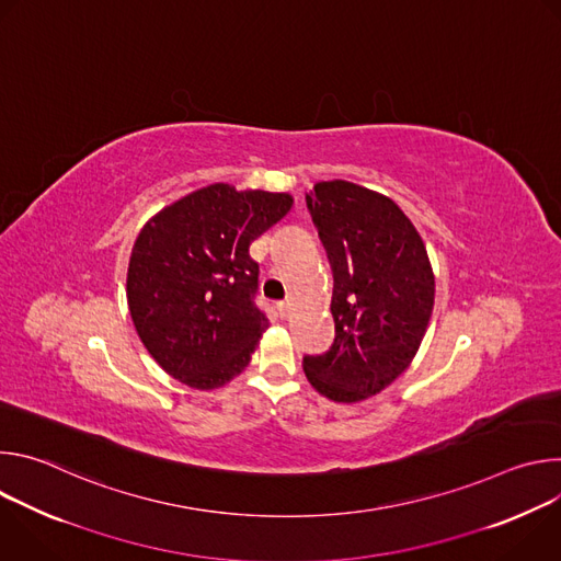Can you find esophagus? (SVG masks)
I'll list each match as a JSON object with an SVG mask.
<instances>
[{
  "label": "esophagus",
  "instance_id": "1",
  "mask_svg": "<svg viewBox=\"0 0 561 561\" xmlns=\"http://www.w3.org/2000/svg\"><path fill=\"white\" fill-rule=\"evenodd\" d=\"M277 310H279L282 317H288V314L293 312V304H290V301H279V304H277Z\"/></svg>",
  "mask_w": 561,
  "mask_h": 561
}]
</instances>
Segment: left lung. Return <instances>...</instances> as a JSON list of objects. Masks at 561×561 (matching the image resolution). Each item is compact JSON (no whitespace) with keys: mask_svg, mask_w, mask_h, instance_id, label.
Masks as SVG:
<instances>
[{"mask_svg":"<svg viewBox=\"0 0 561 561\" xmlns=\"http://www.w3.org/2000/svg\"><path fill=\"white\" fill-rule=\"evenodd\" d=\"M312 188L306 206L335 279V342L301 366L319 394L357 404L411 366L431 322L435 275L422 234L390 197L346 180Z\"/></svg>","mask_w":561,"mask_h":561,"instance_id":"left-lung-1","label":"left lung"}]
</instances>
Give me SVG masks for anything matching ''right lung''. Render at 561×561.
<instances>
[{"label":"right lung","mask_w":561,"mask_h":561,"mask_svg":"<svg viewBox=\"0 0 561 561\" xmlns=\"http://www.w3.org/2000/svg\"><path fill=\"white\" fill-rule=\"evenodd\" d=\"M293 208V195L210 184L154 213L128 262L135 331L171 377L215 390L242 373L266 314L255 306L260 266L249 249Z\"/></svg>","instance_id":"obj_1"}]
</instances>
